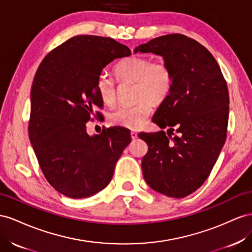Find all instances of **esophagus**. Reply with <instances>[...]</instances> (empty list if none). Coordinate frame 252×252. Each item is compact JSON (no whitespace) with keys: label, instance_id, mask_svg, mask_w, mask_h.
<instances>
[{"label":"esophagus","instance_id":"1","mask_svg":"<svg viewBox=\"0 0 252 252\" xmlns=\"http://www.w3.org/2000/svg\"><path fill=\"white\" fill-rule=\"evenodd\" d=\"M131 138H132L133 140L137 138V133L134 132V131H132V132H131Z\"/></svg>","mask_w":252,"mask_h":252}]
</instances>
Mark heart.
Instances as JSON below:
<instances>
[{
	"label": "heart",
	"instance_id": "obj_1",
	"mask_svg": "<svg viewBox=\"0 0 252 252\" xmlns=\"http://www.w3.org/2000/svg\"><path fill=\"white\" fill-rule=\"evenodd\" d=\"M114 73L120 82H134L132 105L120 106L109 115L112 126L136 130L147 120L152 112V101L162 102L170 94L173 85V73L164 61H151L146 57L132 56L119 61ZM100 99L106 105H113L117 99L116 83L105 74H100L96 81Z\"/></svg>",
	"mask_w": 252,
	"mask_h": 252
}]
</instances>
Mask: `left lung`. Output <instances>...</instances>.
<instances>
[{
	"label": "left lung",
	"instance_id": "left-lung-1",
	"mask_svg": "<svg viewBox=\"0 0 252 252\" xmlns=\"http://www.w3.org/2000/svg\"><path fill=\"white\" fill-rule=\"evenodd\" d=\"M138 52L161 56L173 73L170 94L152 118L161 130L168 128L167 134H139L149 147L141 161L142 174L156 192L182 198L205 183L224 147L227 83L209 50L187 35L154 38L134 49Z\"/></svg>",
	"mask_w": 252,
	"mask_h": 252
}]
</instances>
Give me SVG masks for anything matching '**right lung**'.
Listing matches in <instances>:
<instances>
[{
    "mask_svg": "<svg viewBox=\"0 0 252 252\" xmlns=\"http://www.w3.org/2000/svg\"><path fill=\"white\" fill-rule=\"evenodd\" d=\"M131 55L111 38L77 35L52 50L35 73L31 92V143L47 182L70 198L104 189L131 142L126 128L89 135L86 122L101 107L96 81L115 59Z\"/></svg>",
    "mask_w": 252,
    "mask_h": 252,
    "instance_id": "add662e5",
    "label": "right lung"
}]
</instances>
